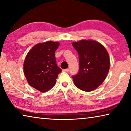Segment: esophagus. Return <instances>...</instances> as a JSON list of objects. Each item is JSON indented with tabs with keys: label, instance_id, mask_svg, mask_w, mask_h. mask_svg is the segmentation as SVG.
I'll return each instance as SVG.
<instances>
[{
	"label": "esophagus",
	"instance_id": "obj_1",
	"mask_svg": "<svg viewBox=\"0 0 131 131\" xmlns=\"http://www.w3.org/2000/svg\"><path fill=\"white\" fill-rule=\"evenodd\" d=\"M62 71H63V72H69V69H63Z\"/></svg>",
	"mask_w": 131,
	"mask_h": 131
}]
</instances>
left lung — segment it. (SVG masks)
<instances>
[{
	"label": "left lung",
	"mask_w": 131,
	"mask_h": 131,
	"mask_svg": "<svg viewBox=\"0 0 131 131\" xmlns=\"http://www.w3.org/2000/svg\"><path fill=\"white\" fill-rule=\"evenodd\" d=\"M79 56V72L72 76L75 86L85 92L96 89L105 80L110 68L108 53L103 45L92 40L73 42Z\"/></svg>",
	"instance_id": "obj_1"
}]
</instances>
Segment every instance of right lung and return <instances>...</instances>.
<instances>
[{
  "instance_id": "right-lung-1",
  "label": "right lung",
  "mask_w": 131,
  "mask_h": 131,
  "mask_svg": "<svg viewBox=\"0 0 131 131\" xmlns=\"http://www.w3.org/2000/svg\"><path fill=\"white\" fill-rule=\"evenodd\" d=\"M59 45V42L53 41L38 43L26 57L23 64L25 77L30 86L41 92L51 89L62 72L54 54Z\"/></svg>"
}]
</instances>
